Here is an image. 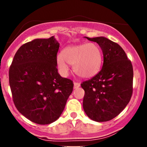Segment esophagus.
Here are the masks:
<instances>
[{
	"label": "esophagus",
	"instance_id": "obj_1",
	"mask_svg": "<svg viewBox=\"0 0 147 147\" xmlns=\"http://www.w3.org/2000/svg\"><path fill=\"white\" fill-rule=\"evenodd\" d=\"M80 87V84L79 82H74V88L77 89Z\"/></svg>",
	"mask_w": 147,
	"mask_h": 147
}]
</instances>
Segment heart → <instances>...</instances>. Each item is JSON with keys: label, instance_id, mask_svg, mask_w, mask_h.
<instances>
[{"label": "heart", "instance_id": "heart-1", "mask_svg": "<svg viewBox=\"0 0 147 147\" xmlns=\"http://www.w3.org/2000/svg\"><path fill=\"white\" fill-rule=\"evenodd\" d=\"M103 55L100 47L94 42L69 45L65 47L57 57V65L63 75H67L69 66L73 65V71L78 76L90 78L97 75L102 63Z\"/></svg>", "mask_w": 147, "mask_h": 147}]
</instances>
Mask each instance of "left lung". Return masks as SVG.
Wrapping results in <instances>:
<instances>
[{
    "label": "left lung",
    "instance_id": "1",
    "mask_svg": "<svg viewBox=\"0 0 147 147\" xmlns=\"http://www.w3.org/2000/svg\"><path fill=\"white\" fill-rule=\"evenodd\" d=\"M86 38L100 46L104 62L95 76L81 84L84 90L83 109L94 121H109L119 115L131 100L132 64L116 42L104 37Z\"/></svg>",
    "mask_w": 147,
    "mask_h": 147
}]
</instances>
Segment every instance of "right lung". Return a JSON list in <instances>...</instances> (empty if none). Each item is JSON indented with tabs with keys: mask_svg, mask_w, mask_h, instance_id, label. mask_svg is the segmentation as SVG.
<instances>
[{
	"mask_svg": "<svg viewBox=\"0 0 147 147\" xmlns=\"http://www.w3.org/2000/svg\"><path fill=\"white\" fill-rule=\"evenodd\" d=\"M60 45L54 36L25 43L9 69L13 100L19 112L38 124L56 121L73 90V82L57 72Z\"/></svg>",
	"mask_w": 147,
	"mask_h": 147,
	"instance_id": "right-lung-1",
	"label": "right lung"
}]
</instances>
